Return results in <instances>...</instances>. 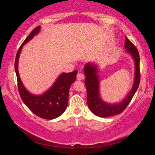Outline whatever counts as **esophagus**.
I'll return each instance as SVG.
<instances>
[{"label": "esophagus", "instance_id": "esophagus-1", "mask_svg": "<svg viewBox=\"0 0 155 155\" xmlns=\"http://www.w3.org/2000/svg\"><path fill=\"white\" fill-rule=\"evenodd\" d=\"M84 75L82 73H79L77 75V79L78 80H82L84 79Z\"/></svg>", "mask_w": 155, "mask_h": 155}]
</instances>
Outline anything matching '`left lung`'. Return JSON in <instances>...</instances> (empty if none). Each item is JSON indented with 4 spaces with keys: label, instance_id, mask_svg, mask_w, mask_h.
<instances>
[{
    "label": "left lung",
    "instance_id": "8db88e82",
    "mask_svg": "<svg viewBox=\"0 0 155 155\" xmlns=\"http://www.w3.org/2000/svg\"><path fill=\"white\" fill-rule=\"evenodd\" d=\"M126 52L132 57L134 61L135 73L132 88L122 101L117 103H108L101 98L100 93V78L99 75V67L95 63L89 62L84 66L85 75L84 84L87 89V101L90 111L94 115L106 118L119 114L125 110L130 103L138 88L140 84V56L136 47L126 37L125 46Z\"/></svg>",
    "mask_w": 155,
    "mask_h": 155
}]
</instances>
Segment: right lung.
Wrapping results in <instances>:
<instances>
[{"label": "right lung", "mask_w": 155, "mask_h": 155, "mask_svg": "<svg viewBox=\"0 0 155 155\" xmlns=\"http://www.w3.org/2000/svg\"><path fill=\"white\" fill-rule=\"evenodd\" d=\"M41 27L38 26L29 34L17 53L15 61V71L18 80V90L23 102L35 115L44 119H54L66 109L68 104L69 90L71 85L75 81L78 71L71 73H61L57 78L51 87L41 94L31 93L25 87L20 79L18 71V63L20 53L23 46L37 36L40 31Z\"/></svg>", "instance_id": "1"}]
</instances>
